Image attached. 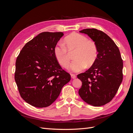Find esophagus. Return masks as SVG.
Instances as JSON below:
<instances>
[{
  "label": "esophagus",
  "mask_w": 133,
  "mask_h": 133,
  "mask_svg": "<svg viewBox=\"0 0 133 133\" xmlns=\"http://www.w3.org/2000/svg\"><path fill=\"white\" fill-rule=\"evenodd\" d=\"M71 77L72 79H75L76 78V76L75 74H71Z\"/></svg>",
  "instance_id": "34e87169"
}]
</instances>
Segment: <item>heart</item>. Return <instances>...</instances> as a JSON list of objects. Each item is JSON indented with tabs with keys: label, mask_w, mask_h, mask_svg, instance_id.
<instances>
[{
	"label": "heart",
	"mask_w": 133,
	"mask_h": 133,
	"mask_svg": "<svg viewBox=\"0 0 133 133\" xmlns=\"http://www.w3.org/2000/svg\"><path fill=\"white\" fill-rule=\"evenodd\" d=\"M64 43H59L55 45L54 55L60 65L66 68L70 62L68 51L75 50L73 57L74 60L68 67L72 72L82 71L87 65H92L97 59L98 49L96 44L89 41L85 35L72 33L64 38Z\"/></svg>",
	"instance_id": "1"
}]
</instances>
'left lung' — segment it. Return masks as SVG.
<instances>
[{"label": "left lung", "instance_id": "left-lung-1", "mask_svg": "<svg viewBox=\"0 0 133 133\" xmlns=\"http://www.w3.org/2000/svg\"><path fill=\"white\" fill-rule=\"evenodd\" d=\"M79 32L87 34L94 42L98 54L89 69L77 75L82 82L79 95L88 104L102 106L114 97L122 82L123 60L118 47L102 31L92 28Z\"/></svg>", "mask_w": 133, "mask_h": 133}]
</instances>
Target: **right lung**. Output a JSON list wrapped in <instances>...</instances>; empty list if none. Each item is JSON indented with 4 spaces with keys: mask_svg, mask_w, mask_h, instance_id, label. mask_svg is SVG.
I'll return each instance as SVG.
<instances>
[{
    "mask_svg": "<svg viewBox=\"0 0 133 133\" xmlns=\"http://www.w3.org/2000/svg\"><path fill=\"white\" fill-rule=\"evenodd\" d=\"M63 32H43L28 42L16 60L15 80L21 97L31 105L45 108L58 98L70 75L56 59L54 49Z\"/></svg>",
    "mask_w": 133,
    "mask_h": 133,
    "instance_id": "obj_1",
    "label": "right lung"
}]
</instances>
